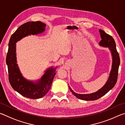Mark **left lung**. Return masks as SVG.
<instances>
[{
  "label": "left lung",
  "mask_w": 125,
  "mask_h": 125,
  "mask_svg": "<svg viewBox=\"0 0 125 125\" xmlns=\"http://www.w3.org/2000/svg\"><path fill=\"white\" fill-rule=\"evenodd\" d=\"M99 32H100L101 38V40L99 42V45L103 47H109L111 52V54L113 56V64H112L111 71L110 73L109 79L105 85L95 93L90 94H79L74 92L72 90V89L69 87V89L71 90V92L74 95L81 100L86 101L97 100L109 92L115 86L117 82L120 60L119 54L116 50L115 40L111 36L105 33V31L102 30H99Z\"/></svg>",
  "instance_id": "left-lung-1"
}]
</instances>
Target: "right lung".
<instances>
[{
	"mask_svg": "<svg viewBox=\"0 0 125 125\" xmlns=\"http://www.w3.org/2000/svg\"><path fill=\"white\" fill-rule=\"evenodd\" d=\"M46 25L41 21H29L22 24L10 37L9 48L6 58L10 84L14 89L27 98H41L51 87L56 75V69L50 68L46 71L41 79L36 83L27 80L22 77L16 64V42L29 35H37L43 32Z\"/></svg>",
	"mask_w": 125,
	"mask_h": 125,
	"instance_id": "right-lung-1",
	"label": "right lung"
}]
</instances>
